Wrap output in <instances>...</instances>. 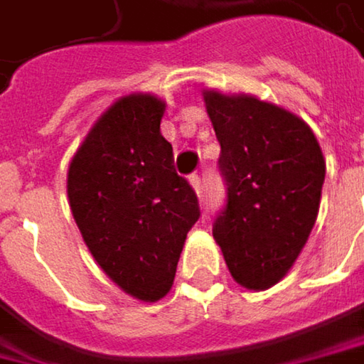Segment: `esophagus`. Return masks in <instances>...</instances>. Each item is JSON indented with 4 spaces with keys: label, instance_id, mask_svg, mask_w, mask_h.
Instances as JSON below:
<instances>
[{
    "label": "esophagus",
    "instance_id": "34e87169",
    "mask_svg": "<svg viewBox=\"0 0 364 364\" xmlns=\"http://www.w3.org/2000/svg\"><path fill=\"white\" fill-rule=\"evenodd\" d=\"M189 183H191V187L196 189V193L200 196V193H202V179H200L198 175H191V177H189Z\"/></svg>",
    "mask_w": 364,
    "mask_h": 364
}]
</instances>
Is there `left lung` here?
I'll list each match as a JSON object with an SVG mask.
<instances>
[{"instance_id": "left-lung-1", "label": "left lung", "mask_w": 364, "mask_h": 364, "mask_svg": "<svg viewBox=\"0 0 364 364\" xmlns=\"http://www.w3.org/2000/svg\"><path fill=\"white\" fill-rule=\"evenodd\" d=\"M204 102L227 185L213 235L233 279L267 289L287 275L313 231L325 158L311 127L285 108L215 89Z\"/></svg>"}]
</instances>
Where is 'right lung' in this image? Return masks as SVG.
<instances>
[{"mask_svg": "<svg viewBox=\"0 0 364 364\" xmlns=\"http://www.w3.org/2000/svg\"><path fill=\"white\" fill-rule=\"evenodd\" d=\"M166 104L131 93L97 118L68 166V202L102 271L129 296L156 302L175 281L200 204L160 133Z\"/></svg>", "mask_w": 364, "mask_h": 364, "instance_id": "obj_1", "label": "right lung"}]
</instances>
